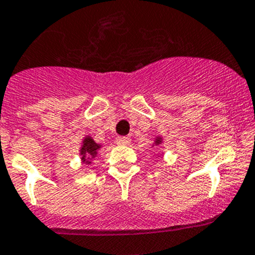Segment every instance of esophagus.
Here are the masks:
<instances>
[{
  "instance_id": "34e87169",
  "label": "esophagus",
  "mask_w": 255,
  "mask_h": 255,
  "mask_svg": "<svg viewBox=\"0 0 255 255\" xmlns=\"http://www.w3.org/2000/svg\"><path fill=\"white\" fill-rule=\"evenodd\" d=\"M116 142H117V144L126 145V144H128V143L130 142V138L129 137H126V135H121V137H117Z\"/></svg>"
}]
</instances>
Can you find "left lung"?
Instances as JSON below:
<instances>
[{
	"label": "left lung",
	"instance_id": "8db88e82",
	"mask_svg": "<svg viewBox=\"0 0 255 255\" xmlns=\"http://www.w3.org/2000/svg\"><path fill=\"white\" fill-rule=\"evenodd\" d=\"M160 143H162V138H160V137H157V138H155L154 144H160Z\"/></svg>",
	"mask_w": 255,
	"mask_h": 255
}]
</instances>
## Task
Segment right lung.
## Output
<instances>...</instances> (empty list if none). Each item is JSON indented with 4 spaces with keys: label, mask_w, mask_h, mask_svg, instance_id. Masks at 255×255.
Returning a JSON list of instances; mask_svg holds the SVG:
<instances>
[{
    "label": "right lung",
    "mask_w": 255,
    "mask_h": 255,
    "mask_svg": "<svg viewBox=\"0 0 255 255\" xmlns=\"http://www.w3.org/2000/svg\"><path fill=\"white\" fill-rule=\"evenodd\" d=\"M101 148V144H97L95 140L92 139V137L87 135L85 137L82 143V147L80 149V154L82 155V162L86 163V164H91V159L97 155V150Z\"/></svg>",
    "instance_id": "add662e5"
}]
</instances>
